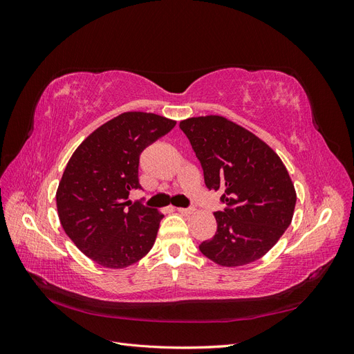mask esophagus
<instances>
[{
  "label": "esophagus",
  "mask_w": 354,
  "mask_h": 354,
  "mask_svg": "<svg viewBox=\"0 0 354 354\" xmlns=\"http://www.w3.org/2000/svg\"><path fill=\"white\" fill-rule=\"evenodd\" d=\"M177 211H178L180 214H185V216H187V214L194 212V209H192V208H177Z\"/></svg>",
  "instance_id": "obj_1"
}]
</instances>
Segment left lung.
Instances as JSON below:
<instances>
[{"label": "left lung", "mask_w": 354, "mask_h": 354, "mask_svg": "<svg viewBox=\"0 0 354 354\" xmlns=\"http://www.w3.org/2000/svg\"><path fill=\"white\" fill-rule=\"evenodd\" d=\"M209 190H221L217 233L199 245L223 267L254 263L272 250L292 221L297 194L281 158L261 138L218 115L180 122Z\"/></svg>", "instance_id": "1"}]
</instances>
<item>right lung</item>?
<instances>
[{"mask_svg": "<svg viewBox=\"0 0 354 354\" xmlns=\"http://www.w3.org/2000/svg\"><path fill=\"white\" fill-rule=\"evenodd\" d=\"M176 121L125 112L93 131L77 147L57 187V212L78 250L108 269L137 263L155 243L162 214L128 201L138 183L145 149Z\"/></svg>", "mask_w": 354, "mask_h": 354, "instance_id": "add662e5", "label": "right lung"}]
</instances>
